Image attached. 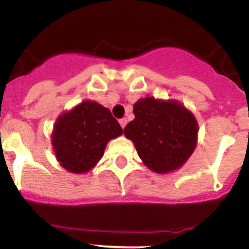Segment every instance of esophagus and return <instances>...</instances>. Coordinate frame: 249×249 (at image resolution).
Instances as JSON below:
<instances>
[{
	"instance_id": "1",
	"label": "esophagus",
	"mask_w": 249,
	"mask_h": 249,
	"mask_svg": "<svg viewBox=\"0 0 249 249\" xmlns=\"http://www.w3.org/2000/svg\"><path fill=\"white\" fill-rule=\"evenodd\" d=\"M119 123H120V125H122L123 129H124L125 125H126V123H127V120L125 119V118H123V119H120V120H119Z\"/></svg>"
}]
</instances>
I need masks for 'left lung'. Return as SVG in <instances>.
I'll return each mask as SVG.
<instances>
[{"mask_svg":"<svg viewBox=\"0 0 249 249\" xmlns=\"http://www.w3.org/2000/svg\"><path fill=\"white\" fill-rule=\"evenodd\" d=\"M135 119L124 127L138 155L152 171L162 174L182 166L196 146L197 122L178 102L145 98L134 104Z\"/></svg>","mask_w":249,"mask_h":249,"instance_id":"1","label":"left lung"}]
</instances>
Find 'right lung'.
Segmentation results:
<instances>
[{
  "label": "right lung",
  "mask_w": 249,
  "mask_h": 249,
  "mask_svg": "<svg viewBox=\"0 0 249 249\" xmlns=\"http://www.w3.org/2000/svg\"><path fill=\"white\" fill-rule=\"evenodd\" d=\"M122 134V126L109 109L86 100L58 118L52 144L60 165L82 174L103 158L108 141Z\"/></svg>",
  "instance_id": "obj_1"
}]
</instances>
